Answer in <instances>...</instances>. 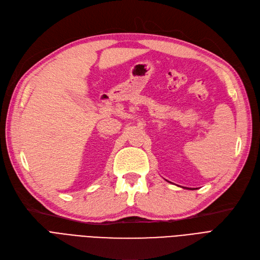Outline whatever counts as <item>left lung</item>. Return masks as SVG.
Returning a JSON list of instances; mask_svg holds the SVG:
<instances>
[{
    "label": "left lung",
    "instance_id": "obj_1",
    "mask_svg": "<svg viewBox=\"0 0 260 260\" xmlns=\"http://www.w3.org/2000/svg\"><path fill=\"white\" fill-rule=\"evenodd\" d=\"M187 189H188V188H187Z\"/></svg>",
    "mask_w": 260,
    "mask_h": 260
}]
</instances>
